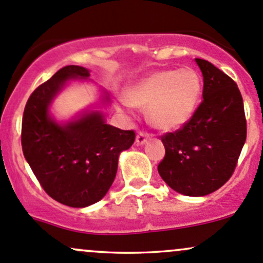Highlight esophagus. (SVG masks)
<instances>
[{"instance_id": "obj_1", "label": "esophagus", "mask_w": 263, "mask_h": 263, "mask_svg": "<svg viewBox=\"0 0 263 263\" xmlns=\"http://www.w3.org/2000/svg\"><path fill=\"white\" fill-rule=\"evenodd\" d=\"M148 139H149L148 133L139 132L137 134V138H135V142H137V144H139V145H143V144H145L146 142H148Z\"/></svg>"}]
</instances>
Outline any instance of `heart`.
Returning a JSON list of instances; mask_svg holds the SVG:
<instances>
[{
    "label": "heart",
    "instance_id": "obj_1",
    "mask_svg": "<svg viewBox=\"0 0 263 263\" xmlns=\"http://www.w3.org/2000/svg\"><path fill=\"white\" fill-rule=\"evenodd\" d=\"M202 95L198 72L184 67L158 70L145 75L126 89V108L148 106V117L155 128L177 130L191 120Z\"/></svg>",
    "mask_w": 263,
    "mask_h": 263
}]
</instances>
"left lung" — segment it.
Segmentation results:
<instances>
[{
  "mask_svg": "<svg viewBox=\"0 0 263 263\" xmlns=\"http://www.w3.org/2000/svg\"><path fill=\"white\" fill-rule=\"evenodd\" d=\"M203 75V101L188 123L162 137L165 155L158 172L172 189L202 197L233 174L247 135L243 99L232 79L196 59Z\"/></svg>",
  "mask_w": 263,
  "mask_h": 263,
  "instance_id": "8db88e82",
  "label": "left lung"
}]
</instances>
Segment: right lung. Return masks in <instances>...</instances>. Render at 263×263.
<instances>
[{
    "label": "right lung",
    "mask_w": 263,
    "mask_h": 263,
    "mask_svg": "<svg viewBox=\"0 0 263 263\" xmlns=\"http://www.w3.org/2000/svg\"><path fill=\"white\" fill-rule=\"evenodd\" d=\"M89 76L83 66L60 69L36 87L22 118V152L33 174L51 198L74 208L94 204L108 193L120 153L135 140L134 130L109 125L99 110L84 111L66 123L50 115L52 100L67 81ZM103 101L108 103V94Z\"/></svg>",
    "instance_id": "obj_1"
}]
</instances>
